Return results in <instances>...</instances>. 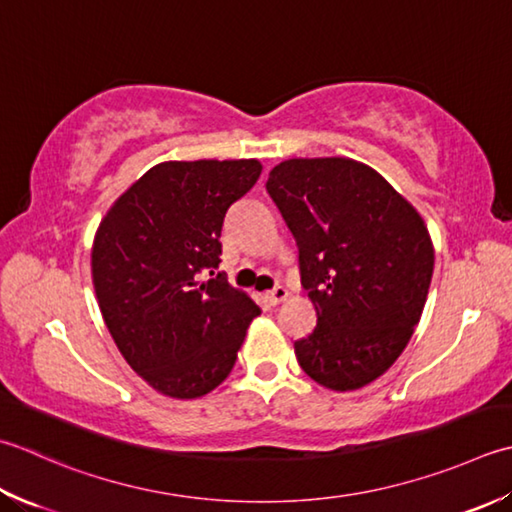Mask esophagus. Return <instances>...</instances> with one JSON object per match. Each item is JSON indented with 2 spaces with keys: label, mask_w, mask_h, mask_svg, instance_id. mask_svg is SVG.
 <instances>
[{
  "label": "esophagus",
  "mask_w": 512,
  "mask_h": 512,
  "mask_svg": "<svg viewBox=\"0 0 512 512\" xmlns=\"http://www.w3.org/2000/svg\"><path fill=\"white\" fill-rule=\"evenodd\" d=\"M286 297H288V290H286L284 286H275V288L268 293V302L273 304V306H277V304L286 302Z\"/></svg>",
  "instance_id": "esophagus-1"
}]
</instances>
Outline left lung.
I'll return each mask as SVG.
<instances>
[{"label":"left lung","instance_id":"left-lung-1","mask_svg":"<svg viewBox=\"0 0 512 512\" xmlns=\"http://www.w3.org/2000/svg\"><path fill=\"white\" fill-rule=\"evenodd\" d=\"M299 248L302 286L317 310L295 342L319 386L357 390L397 362L428 297L435 248L415 206L348 157H295L266 182Z\"/></svg>","mask_w":512,"mask_h":512}]
</instances>
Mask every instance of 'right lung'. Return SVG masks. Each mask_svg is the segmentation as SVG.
Returning <instances> with one entry per match:
<instances>
[{
  "mask_svg": "<svg viewBox=\"0 0 512 512\" xmlns=\"http://www.w3.org/2000/svg\"><path fill=\"white\" fill-rule=\"evenodd\" d=\"M262 175L257 159L162 162L108 208L90 253L110 337L157 393L195 399L235 366L259 306L219 273L230 204Z\"/></svg>",
  "mask_w": 512,
  "mask_h": 512,
  "instance_id": "right-lung-1",
  "label": "right lung"
}]
</instances>
